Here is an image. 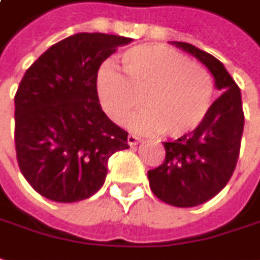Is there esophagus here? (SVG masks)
Segmentation results:
<instances>
[{
	"instance_id": "34e87169",
	"label": "esophagus",
	"mask_w": 260,
	"mask_h": 260,
	"mask_svg": "<svg viewBox=\"0 0 260 260\" xmlns=\"http://www.w3.org/2000/svg\"><path fill=\"white\" fill-rule=\"evenodd\" d=\"M141 141H142V139L139 137H137V135H128V145H129V146H135V145L139 144Z\"/></svg>"
}]
</instances>
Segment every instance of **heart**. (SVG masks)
I'll use <instances>...</instances> for the list:
<instances>
[{
  "mask_svg": "<svg viewBox=\"0 0 260 260\" xmlns=\"http://www.w3.org/2000/svg\"><path fill=\"white\" fill-rule=\"evenodd\" d=\"M123 74L105 63L96 88L101 105L116 123H125L138 108L148 109L131 121L139 132L162 131L186 135L202 123L213 100V82L204 67L174 49L144 44L122 55Z\"/></svg>",
  "mask_w": 260,
  "mask_h": 260,
  "instance_id": "b5f03b06",
  "label": "heart"
}]
</instances>
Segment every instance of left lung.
Instances as JSON below:
<instances>
[{
    "instance_id": "left-lung-1",
    "label": "left lung",
    "mask_w": 260,
    "mask_h": 260,
    "mask_svg": "<svg viewBox=\"0 0 260 260\" xmlns=\"http://www.w3.org/2000/svg\"><path fill=\"white\" fill-rule=\"evenodd\" d=\"M172 44L204 63L222 92L197 129L164 144V164L148 171L155 197L178 208H192L205 204L226 186L239 158L245 116L241 89L223 63L190 44Z\"/></svg>"
}]
</instances>
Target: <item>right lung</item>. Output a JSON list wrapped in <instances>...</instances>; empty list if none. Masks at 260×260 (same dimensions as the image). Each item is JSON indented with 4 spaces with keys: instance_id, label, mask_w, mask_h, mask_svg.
<instances>
[{
    "instance_id": "1",
    "label": "right lung",
    "mask_w": 260,
    "mask_h": 260,
    "mask_svg": "<svg viewBox=\"0 0 260 260\" xmlns=\"http://www.w3.org/2000/svg\"><path fill=\"white\" fill-rule=\"evenodd\" d=\"M132 41L101 32L56 42L26 70L15 93V149L21 172L40 195L78 202L104 185L108 160L128 149V132L102 111L101 63Z\"/></svg>"
}]
</instances>
